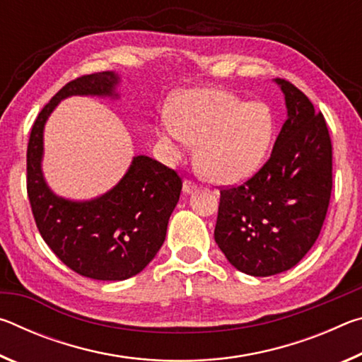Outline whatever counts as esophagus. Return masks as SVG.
Masks as SVG:
<instances>
[{
	"instance_id": "34e87169",
	"label": "esophagus",
	"mask_w": 362,
	"mask_h": 362,
	"mask_svg": "<svg viewBox=\"0 0 362 362\" xmlns=\"http://www.w3.org/2000/svg\"><path fill=\"white\" fill-rule=\"evenodd\" d=\"M196 188H198V187H196V183L189 182V180H185V182H183V187H182V189H183V193H185V194L193 193Z\"/></svg>"
}]
</instances>
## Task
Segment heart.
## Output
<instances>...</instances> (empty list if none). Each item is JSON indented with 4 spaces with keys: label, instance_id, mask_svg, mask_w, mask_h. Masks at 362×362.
<instances>
[{
    "label": "heart",
    "instance_id": "b5f03b06",
    "mask_svg": "<svg viewBox=\"0 0 362 362\" xmlns=\"http://www.w3.org/2000/svg\"><path fill=\"white\" fill-rule=\"evenodd\" d=\"M276 134V116L263 102H246L220 89H188L161 121V142L177 158L196 142L194 164L207 180L236 183L265 161Z\"/></svg>",
    "mask_w": 362,
    "mask_h": 362
}]
</instances>
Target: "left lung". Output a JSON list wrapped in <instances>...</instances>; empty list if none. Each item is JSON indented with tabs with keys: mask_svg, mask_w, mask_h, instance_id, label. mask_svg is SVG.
<instances>
[{
	"mask_svg": "<svg viewBox=\"0 0 362 362\" xmlns=\"http://www.w3.org/2000/svg\"><path fill=\"white\" fill-rule=\"evenodd\" d=\"M287 118L272 156L252 179L222 189L217 246L250 276H273L296 267L320 236L332 192V144L326 119L302 90L274 79Z\"/></svg>",
	"mask_w": 362,
	"mask_h": 362,
	"instance_id": "1",
	"label": "left lung"
}]
</instances>
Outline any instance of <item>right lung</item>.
<instances>
[{"mask_svg":"<svg viewBox=\"0 0 362 362\" xmlns=\"http://www.w3.org/2000/svg\"><path fill=\"white\" fill-rule=\"evenodd\" d=\"M119 73L102 71L65 84L36 118L27 150V192L42 240L73 272L99 281L132 278L155 259L182 192L175 170L145 155L134 156L121 180L93 199L64 198L47 185L42 156L49 116L73 95L119 99Z\"/></svg>","mask_w":362,"mask_h":362,"instance_id":"obj_1","label":"right lung"}]
</instances>
